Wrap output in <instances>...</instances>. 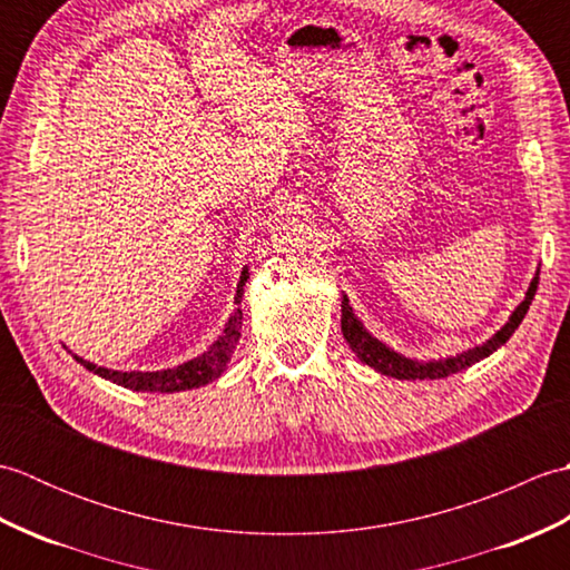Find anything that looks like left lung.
<instances>
[{
	"mask_svg": "<svg viewBox=\"0 0 570 570\" xmlns=\"http://www.w3.org/2000/svg\"><path fill=\"white\" fill-rule=\"evenodd\" d=\"M537 286H539V272L534 274V278H531V284L527 288V296H524L522 304L514 308L510 321H507L502 328L490 337L488 343L470 347V350H465V353H460L455 357L419 362V360H409L404 355L394 353L392 347H386L382 341H377V337H374L365 328V325L357 321V316L353 313V306L347 304V296H343V318H341L343 335H345L347 345L353 347V353L362 362H365V365L386 374V377H396V380H441V377H451V374L463 372L470 365H475V362L490 357L494 350L502 347L507 341H510L512 333L519 328V323L524 321L531 301H534Z\"/></svg>",
	"mask_w": 570,
	"mask_h": 570,
	"instance_id": "left-lung-1",
	"label": "left lung"
}]
</instances>
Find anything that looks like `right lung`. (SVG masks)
Here are the masks:
<instances>
[{"label":"right lung","instance_id":"right-lung-1","mask_svg":"<svg viewBox=\"0 0 570 570\" xmlns=\"http://www.w3.org/2000/svg\"><path fill=\"white\" fill-rule=\"evenodd\" d=\"M249 278V269L245 266L239 276L237 284V296H235V313L229 316L223 335L210 345L208 353H203L198 357H193L184 365L171 367V370H159V372H119V370H107V367H98L92 362L82 360L78 355L76 357L85 370H90L95 374H100L102 380H110L125 390H135V392H156V394H174V392H186V390H196V386L208 384L213 380L220 377L225 372L229 357L235 353V345L239 343V331H242V286Z\"/></svg>","mask_w":570,"mask_h":570}]
</instances>
